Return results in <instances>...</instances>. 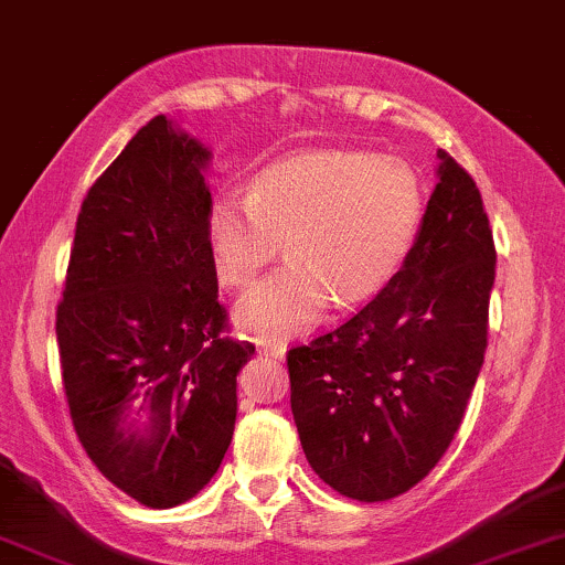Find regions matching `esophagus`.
I'll return each instance as SVG.
<instances>
[{
    "mask_svg": "<svg viewBox=\"0 0 565 565\" xmlns=\"http://www.w3.org/2000/svg\"><path fill=\"white\" fill-rule=\"evenodd\" d=\"M258 351L263 353V356L284 359L287 356V343L284 341H258Z\"/></svg>",
    "mask_w": 565,
    "mask_h": 565,
    "instance_id": "esophagus-1",
    "label": "esophagus"
}]
</instances>
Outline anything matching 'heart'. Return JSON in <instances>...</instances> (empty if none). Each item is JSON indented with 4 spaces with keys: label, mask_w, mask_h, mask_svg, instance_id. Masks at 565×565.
<instances>
[{
    "label": "heart",
    "mask_w": 565,
    "mask_h": 565,
    "mask_svg": "<svg viewBox=\"0 0 565 565\" xmlns=\"http://www.w3.org/2000/svg\"><path fill=\"white\" fill-rule=\"evenodd\" d=\"M424 212V183L401 157L312 149L266 164L247 195H216L206 243L220 284L245 289L284 239L289 258L239 299L235 318L250 333L295 335L335 297H377L408 260Z\"/></svg>",
    "instance_id": "obj_1"
}]
</instances>
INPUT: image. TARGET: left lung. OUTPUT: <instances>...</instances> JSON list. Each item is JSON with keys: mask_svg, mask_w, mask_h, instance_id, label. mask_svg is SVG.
I'll list each match as a JSON object with an SVG mask.
<instances>
[{"mask_svg": "<svg viewBox=\"0 0 565 565\" xmlns=\"http://www.w3.org/2000/svg\"><path fill=\"white\" fill-rule=\"evenodd\" d=\"M418 239L351 320L287 353L291 413L312 470L341 495L387 501L447 452L483 366L493 232L445 149Z\"/></svg>", "mask_w": 565, "mask_h": 565, "instance_id": "1", "label": "left lung"}]
</instances>
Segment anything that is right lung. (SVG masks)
<instances>
[{
	"label": "right lung",
	"instance_id": "add662e5",
	"mask_svg": "<svg viewBox=\"0 0 565 565\" xmlns=\"http://www.w3.org/2000/svg\"><path fill=\"white\" fill-rule=\"evenodd\" d=\"M212 152L154 116L82 201L56 310L74 431L95 468L149 509L220 470L253 343L222 335L206 243Z\"/></svg>",
	"mask_w": 565,
	"mask_h": 565
}]
</instances>
